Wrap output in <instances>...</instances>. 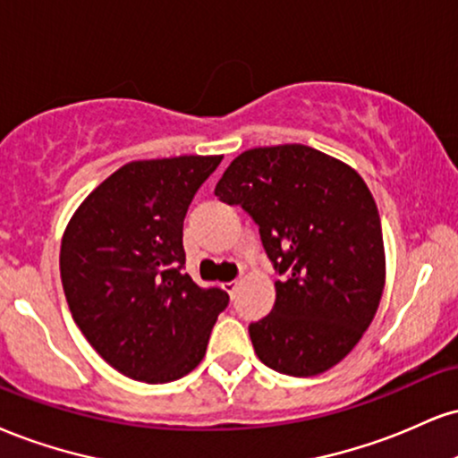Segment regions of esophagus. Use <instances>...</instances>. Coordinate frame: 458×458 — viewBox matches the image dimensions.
I'll use <instances>...</instances> for the list:
<instances>
[{"label":"esophagus","mask_w":458,"mask_h":458,"mask_svg":"<svg viewBox=\"0 0 458 458\" xmlns=\"http://www.w3.org/2000/svg\"><path fill=\"white\" fill-rule=\"evenodd\" d=\"M222 288L228 292L230 296H234V292H236V288H239V279H233V282H225V284H222Z\"/></svg>","instance_id":"obj_1"}]
</instances>
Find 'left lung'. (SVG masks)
<instances>
[{"label": "left lung", "mask_w": 458, "mask_h": 458, "mask_svg": "<svg viewBox=\"0 0 458 458\" xmlns=\"http://www.w3.org/2000/svg\"><path fill=\"white\" fill-rule=\"evenodd\" d=\"M215 196L256 222L279 275L271 313L250 324L258 358L292 377L344 360L376 316L386 273L360 174L305 145L258 147L225 168Z\"/></svg>", "instance_id": "8db88e82"}]
</instances>
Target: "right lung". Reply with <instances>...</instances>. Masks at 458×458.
I'll return each mask as SVG.
<instances>
[{
  "label": "right lung",
  "mask_w": 458,
  "mask_h": 458,
  "mask_svg": "<svg viewBox=\"0 0 458 458\" xmlns=\"http://www.w3.org/2000/svg\"><path fill=\"white\" fill-rule=\"evenodd\" d=\"M222 156L130 162L87 196L59 253L76 327L110 367L147 384L187 376L205 358L228 294L185 268L183 219Z\"/></svg>",
  "instance_id": "right-lung-1"
}]
</instances>
